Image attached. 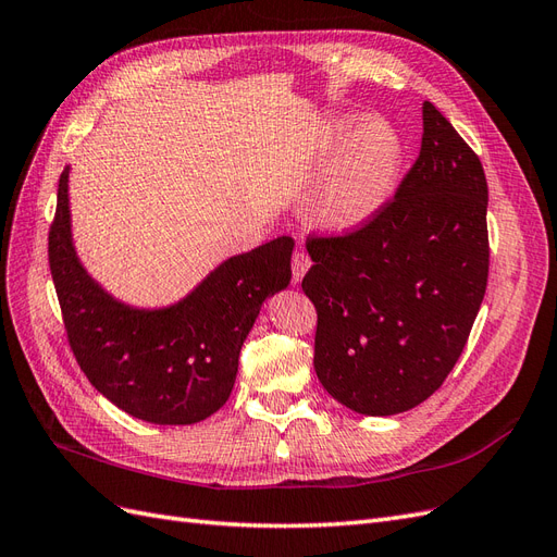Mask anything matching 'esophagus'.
Listing matches in <instances>:
<instances>
[{
  "mask_svg": "<svg viewBox=\"0 0 557 557\" xmlns=\"http://www.w3.org/2000/svg\"><path fill=\"white\" fill-rule=\"evenodd\" d=\"M309 267H311V260H309V256H307V250H305V248H297V250L293 252V281L299 283L301 276L307 274Z\"/></svg>",
  "mask_w": 557,
  "mask_h": 557,
  "instance_id": "34e87169",
  "label": "esophagus"
}]
</instances>
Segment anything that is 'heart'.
Wrapping results in <instances>:
<instances>
[{"mask_svg": "<svg viewBox=\"0 0 557 557\" xmlns=\"http://www.w3.org/2000/svg\"><path fill=\"white\" fill-rule=\"evenodd\" d=\"M346 132L342 123L323 134V156H334V162L313 205L318 221L334 230L356 227L374 215L393 193L401 162L397 134L383 121L362 123L342 145Z\"/></svg>", "mask_w": 557, "mask_h": 557, "instance_id": "1", "label": "heart"}]
</instances>
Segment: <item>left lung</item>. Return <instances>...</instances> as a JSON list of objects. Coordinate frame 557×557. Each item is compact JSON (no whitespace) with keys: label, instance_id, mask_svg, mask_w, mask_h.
<instances>
[{"label":"left lung","instance_id":"left-lung-1","mask_svg":"<svg viewBox=\"0 0 557 557\" xmlns=\"http://www.w3.org/2000/svg\"><path fill=\"white\" fill-rule=\"evenodd\" d=\"M485 213L479 156L425 102L423 144L397 193L356 230L307 239L313 367L336 401L393 416L440 391L485 295Z\"/></svg>","mask_w":557,"mask_h":557}]
</instances>
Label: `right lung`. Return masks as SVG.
<instances>
[{
	"label": "right lung",
	"instance_id": "1",
	"mask_svg": "<svg viewBox=\"0 0 557 557\" xmlns=\"http://www.w3.org/2000/svg\"><path fill=\"white\" fill-rule=\"evenodd\" d=\"M70 170L58 185L48 264L66 342L83 374L125 413L156 425H193L227 401L239 352L262 301L290 283L293 239L234 256L178 305L129 309L81 267L70 230Z\"/></svg>",
	"mask_w": 557,
	"mask_h": 557
}]
</instances>
